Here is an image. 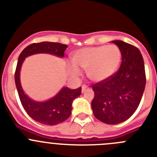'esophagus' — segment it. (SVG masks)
Returning a JSON list of instances; mask_svg holds the SVG:
<instances>
[{"label":"esophagus","instance_id":"esophagus-1","mask_svg":"<svg viewBox=\"0 0 157 157\" xmlns=\"http://www.w3.org/2000/svg\"><path fill=\"white\" fill-rule=\"evenodd\" d=\"M87 89V86L85 85V84H83L82 86V92H85L86 90Z\"/></svg>","mask_w":157,"mask_h":157}]
</instances>
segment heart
I'll list each match as a JSON object with an SVG mask.
<instances>
[{"label":"heart","instance_id":"heart-1","mask_svg":"<svg viewBox=\"0 0 157 157\" xmlns=\"http://www.w3.org/2000/svg\"><path fill=\"white\" fill-rule=\"evenodd\" d=\"M121 58V51L115 45L82 48L73 53L71 59L75 66H70L69 69L74 75L78 74L77 67L86 70L91 81L99 82L114 75Z\"/></svg>","mask_w":157,"mask_h":157}]
</instances>
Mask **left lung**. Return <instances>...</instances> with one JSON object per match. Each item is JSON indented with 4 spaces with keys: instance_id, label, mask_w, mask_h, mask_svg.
<instances>
[{
    "instance_id": "obj_1",
    "label": "left lung",
    "mask_w": 157,
    "mask_h": 157,
    "mask_svg": "<svg viewBox=\"0 0 157 157\" xmlns=\"http://www.w3.org/2000/svg\"><path fill=\"white\" fill-rule=\"evenodd\" d=\"M112 42L121 51V65L108 79L91 86L95 95L91 106L98 120L115 125L128 120L137 110L145 90L146 77L139 49L124 41Z\"/></svg>"
}]
</instances>
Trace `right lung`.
Here are the masks:
<instances>
[{
	"mask_svg": "<svg viewBox=\"0 0 157 157\" xmlns=\"http://www.w3.org/2000/svg\"><path fill=\"white\" fill-rule=\"evenodd\" d=\"M67 45L61 43L43 41L33 43L22 51L18 59L15 72V82L23 109L28 116L35 121L45 125L53 126L63 123L68 119L71 113L72 101L82 93L81 86L76 90L64 87L53 98L45 102H36L32 101L23 92L19 81L20 67L25 58L36 53H50L63 57Z\"/></svg>",
	"mask_w": 157,
	"mask_h": 157,
	"instance_id": "obj_1",
	"label": "right lung"
}]
</instances>
